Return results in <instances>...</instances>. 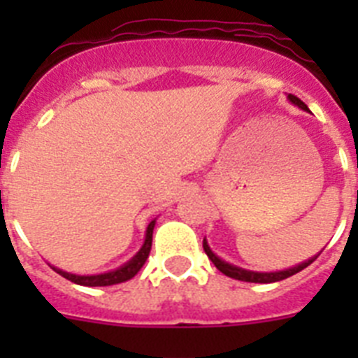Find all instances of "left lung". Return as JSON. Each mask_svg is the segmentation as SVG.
Here are the masks:
<instances>
[{
  "mask_svg": "<svg viewBox=\"0 0 358 358\" xmlns=\"http://www.w3.org/2000/svg\"><path fill=\"white\" fill-rule=\"evenodd\" d=\"M287 100H289L290 103H294L296 107H299V109L308 110L306 103L301 102V100H299L297 96H294V94H289V96H287ZM202 248H204V252L208 255V258L213 262V265L218 268V271H220V273L226 274V276H229V278H233V280L249 281V283H274V281L285 280V278L294 276L296 273H299V271H303L305 267H308V265L312 264V262H314L319 255H321V252H317V255L312 256V258H308V260L294 265V267L283 268V271H274V273H258V271H249V268H242V267H238V265H233V264H229V262L222 260L220 256H217L213 251H211L210 243H208L206 238L202 240Z\"/></svg>",
  "mask_w": 358,
  "mask_h": 358,
  "instance_id": "8db88e82",
  "label": "left lung"
}]
</instances>
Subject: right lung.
I'll use <instances>...</instances> for the list:
<instances>
[{
    "label": "right lung",
    "instance_id": "1",
    "mask_svg": "<svg viewBox=\"0 0 358 358\" xmlns=\"http://www.w3.org/2000/svg\"><path fill=\"white\" fill-rule=\"evenodd\" d=\"M156 220L157 218H154V220L148 222L147 231H145L143 245L140 248V251L136 252L131 260L125 262V264L120 265V267L113 268V271H107V273H100V274H73V273H68V271H62V268L59 267H53V265L52 268L55 271V273L61 274V276H64L66 280L84 287H109V285H116V283H123V281H129L131 278H134L136 274L140 273V268L143 267L148 255H150L152 233H154Z\"/></svg>",
    "mask_w": 358,
    "mask_h": 358
}]
</instances>
